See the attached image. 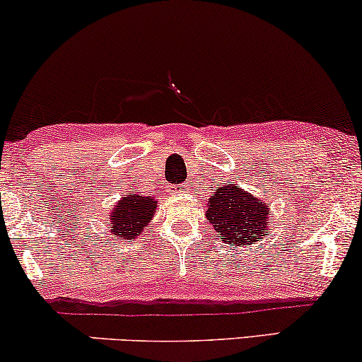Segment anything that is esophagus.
Returning a JSON list of instances; mask_svg holds the SVG:
<instances>
[{
    "label": "esophagus",
    "mask_w": 362,
    "mask_h": 362,
    "mask_svg": "<svg viewBox=\"0 0 362 362\" xmlns=\"http://www.w3.org/2000/svg\"><path fill=\"white\" fill-rule=\"evenodd\" d=\"M186 189H187L186 185H175V186H170L168 192H170V194H181V192H185Z\"/></svg>",
    "instance_id": "1"
}]
</instances>
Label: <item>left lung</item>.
I'll return each mask as SVG.
<instances>
[{"instance_id": "obj_1", "label": "left lung", "mask_w": 362, "mask_h": 362, "mask_svg": "<svg viewBox=\"0 0 362 362\" xmlns=\"http://www.w3.org/2000/svg\"><path fill=\"white\" fill-rule=\"evenodd\" d=\"M207 221L217 235L235 247L270 234V204L235 185H222L207 201Z\"/></svg>"}]
</instances>
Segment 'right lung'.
<instances>
[{
    "mask_svg": "<svg viewBox=\"0 0 362 362\" xmlns=\"http://www.w3.org/2000/svg\"><path fill=\"white\" fill-rule=\"evenodd\" d=\"M158 201L151 196H141L127 192L120 197L117 204H113L108 212L110 217V232L113 239L133 240L141 234L143 229L153 221L156 212Z\"/></svg>",
    "mask_w": 362,
    "mask_h": 362,
    "instance_id": "1",
    "label": "right lung"
}]
</instances>
